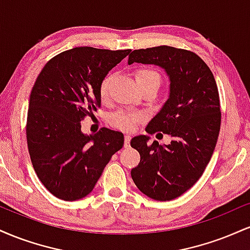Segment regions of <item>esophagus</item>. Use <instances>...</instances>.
<instances>
[{
  "mask_svg": "<svg viewBox=\"0 0 250 250\" xmlns=\"http://www.w3.org/2000/svg\"><path fill=\"white\" fill-rule=\"evenodd\" d=\"M131 136L129 134L125 135V147H129V143H130Z\"/></svg>",
  "mask_w": 250,
  "mask_h": 250,
  "instance_id": "34e87169",
  "label": "esophagus"
}]
</instances>
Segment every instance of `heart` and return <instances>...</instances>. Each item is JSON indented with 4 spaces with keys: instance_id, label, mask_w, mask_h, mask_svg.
Wrapping results in <instances>:
<instances>
[{
    "instance_id": "b5f03b06",
    "label": "heart",
    "mask_w": 250,
    "mask_h": 250,
    "mask_svg": "<svg viewBox=\"0 0 250 250\" xmlns=\"http://www.w3.org/2000/svg\"><path fill=\"white\" fill-rule=\"evenodd\" d=\"M135 80H136L137 84L141 85L145 84L149 81H160V76L156 71L149 68H140L135 71ZM113 81V75L109 74L105 75L101 80L99 84V94L102 100H107L109 96V90H110V84ZM142 120V115L133 111H125L120 110L114 113L110 116V123L114 127L123 129V130H133L136 127V125Z\"/></svg>"
}]
</instances>
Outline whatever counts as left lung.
Segmentation results:
<instances>
[{
	"instance_id": "1",
	"label": "left lung",
	"mask_w": 250,
	"mask_h": 250,
	"mask_svg": "<svg viewBox=\"0 0 250 250\" xmlns=\"http://www.w3.org/2000/svg\"><path fill=\"white\" fill-rule=\"evenodd\" d=\"M155 64L170 80L169 99L146 131H162L173 137L169 145H149L146 135L130 146L141 160L131 169V179L148 197L176 199L190 189L210 161L221 125L220 97L213 73L199 55L186 49L160 47L131 51L128 63Z\"/></svg>"
}]
</instances>
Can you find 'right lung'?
Returning <instances> with one entry per match:
<instances>
[{"mask_svg":"<svg viewBox=\"0 0 250 250\" xmlns=\"http://www.w3.org/2000/svg\"><path fill=\"white\" fill-rule=\"evenodd\" d=\"M130 49L79 47L49 60L30 93L27 143L40 181L54 196L83 199L111 156L123 147L121 131L84 135L81 121L101 107L99 84Z\"/></svg>","mask_w":250,"mask_h":250,"instance_id":"add662e5","label":"right lung"}]
</instances>
